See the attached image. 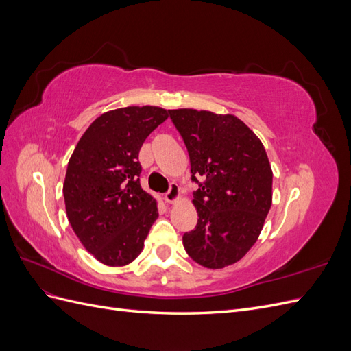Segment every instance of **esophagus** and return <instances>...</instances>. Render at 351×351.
<instances>
[{
	"instance_id": "esophagus-1",
	"label": "esophagus",
	"mask_w": 351,
	"mask_h": 351,
	"mask_svg": "<svg viewBox=\"0 0 351 351\" xmlns=\"http://www.w3.org/2000/svg\"><path fill=\"white\" fill-rule=\"evenodd\" d=\"M178 196H180V187H178V184L177 183H171V184H169L168 192L164 195L165 202H167V204H174V202L178 199Z\"/></svg>"
}]
</instances>
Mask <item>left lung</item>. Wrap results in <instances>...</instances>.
<instances>
[{
    "instance_id": "obj_1",
    "label": "left lung",
    "mask_w": 351,
    "mask_h": 351,
    "mask_svg": "<svg viewBox=\"0 0 351 351\" xmlns=\"http://www.w3.org/2000/svg\"><path fill=\"white\" fill-rule=\"evenodd\" d=\"M187 147L197 209L187 254L205 268L240 261L256 243L272 204V169L262 142L234 115L171 110Z\"/></svg>"
}]
</instances>
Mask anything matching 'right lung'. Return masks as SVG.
<instances>
[{"instance_id": "1", "label": "right lung", "mask_w": 351, "mask_h": 351, "mask_svg": "<svg viewBox=\"0 0 351 351\" xmlns=\"http://www.w3.org/2000/svg\"><path fill=\"white\" fill-rule=\"evenodd\" d=\"M168 115L158 107L105 112L69 161L62 195L70 226L86 250L110 267L137 258L158 218L155 199L141 187L139 151Z\"/></svg>"}]
</instances>
